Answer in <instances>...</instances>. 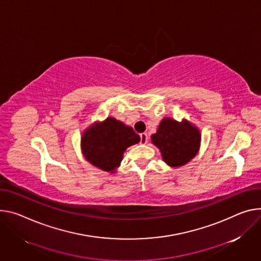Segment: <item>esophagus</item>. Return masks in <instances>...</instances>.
Masks as SVG:
<instances>
[{
  "mask_svg": "<svg viewBox=\"0 0 261 261\" xmlns=\"http://www.w3.org/2000/svg\"><path fill=\"white\" fill-rule=\"evenodd\" d=\"M139 136H140V144L145 145L148 143V134L147 133H141Z\"/></svg>",
  "mask_w": 261,
  "mask_h": 261,
  "instance_id": "34e87169",
  "label": "esophagus"
}]
</instances>
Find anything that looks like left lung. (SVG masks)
<instances>
[{
	"label": "left lung",
	"mask_w": 261,
	"mask_h": 261,
	"mask_svg": "<svg viewBox=\"0 0 261 261\" xmlns=\"http://www.w3.org/2000/svg\"><path fill=\"white\" fill-rule=\"evenodd\" d=\"M151 138L152 143L160 150L163 161L172 168H179L191 161L198 153L201 133L186 120L179 123L171 117H165Z\"/></svg>",
	"instance_id": "8db88e82"
}]
</instances>
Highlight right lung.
Listing matches in <instances>:
<instances>
[{
	"instance_id": "add662e5",
	"label": "right lung",
	"mask_w": 261,
	"mask_h": 261,
	"mask_svg": "<svg viewBox=\"0 0 261 261\" xmlns=\"http://www.w3.org/2000/svg\"><path fill=\"white\" fill-rule=\"evenodd\" d=\"M139 140V135L131 127L114 117H107L84 131L81 148L89 163L102 171L113 173L120 167L126 149L138 144Z\"/></svg>"
}]
</instances>
